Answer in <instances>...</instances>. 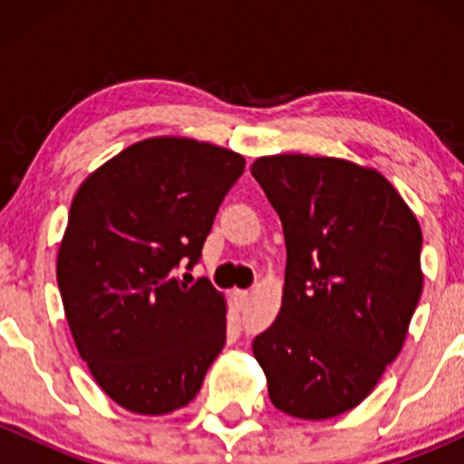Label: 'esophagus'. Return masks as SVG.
Listing matches in <instances>:
<instances>
[{
  "label": "esophagus",
  "mask_w": 464,
  "mask_h": 464,
  "mask_svg": "<svg viewBox=\"0 0 464 464\" xmlns=\"http://www.w3.org/2000/svg\"><path fill=\"white\" fill-rule=\"evenodd\" d=\"M233 296H236L237 305L244 307V305H246V301H248V290H236V292H233Z\"/></svg>",
  "instance_id": "esophagus-1"
}]
</instances>
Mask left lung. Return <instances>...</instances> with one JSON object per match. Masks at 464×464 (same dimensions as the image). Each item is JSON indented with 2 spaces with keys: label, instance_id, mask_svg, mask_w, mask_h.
I'll list each match as a JSON object with an SVG mask.
<instances>
[{
  "label": "left lung",
  "instance_id": "8db88e82",
  "mask_svg": "<svg viewBox=\"0 0 464 464\" xmlns=\"http://www.w3.org/2000/svg\"><path fill=\"white\" fill-rule=\"evenodd\" d=\"M253 177L285 237L284 303L253 340L275 408L332 419L364 401L397 358L417 310L423 236L375 169L276 154Z\"/></svg>",
  "mask_w": 464,
  "mask_h": 464
}]
</instances>
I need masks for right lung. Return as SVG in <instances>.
<instances>
[{
	"instance_id": "obj_1",
	"label": "right lung",
	"mask_w": 464,
	"mask_h": 464,
	"mask_svg": "<svg viewBox=\"0 0 464 464\" xmlns=\"http://www.w3.org/2000/svg\"><path fill=\"white\" fill-rule=\"evenodd\" d=\"M242 154L180 137L126 148L73 196L56 279L80 358L137 414L188 406L227 343V305L209 279L183 284Z\"/></svg>"
}]
</instances>
